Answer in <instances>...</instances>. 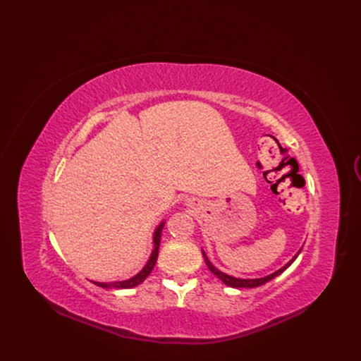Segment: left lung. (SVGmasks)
<instances>
[{"instance_id":"8db88e82","label":"left lung","mask_w":361,"mask_h":361,"mask_svg":"<svg viewBox=\"0 0 361 361\" xmlns=\"http://www.w3.org/2000/svg\"><path fill=\"white\" fill-rule=\"evenodd\" d=\"M298 253H300V252H298ZM298 253L286 264V267H282L279 271H276V272H274V274H271V275H268V276H264V278H257V279H238V278L226 275V274L218 271V269L214 267V264L209 262V259L206 257L204 253H203V257H204V262H206V267L209 268V271H211L216 278H219V279L225 283V286L233 287V288H255V287L262 286V283H264V282H268V281L274 279L275 276H278L279 274H282L283 271H286V269L290 267V264L295 260V257L298 256Z\"/></svg>"}]
</instances>
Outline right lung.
<instances>
[{"label": "right lung", "mask_w": 361, "mask_h": 361, "mask_svg": "<svg viewBox=\"0 0 361 361\" xmlns=\"http://www.w3.org/2000/svg\"><path fill=\"white\" fill-rule=\"evenodd\" d=\"M164 228V222L158 226V230L155 231V235H154V244H155V249L154 252H152L150 255V259L147 260L146 267L136 275L133 276L131 279H127V281H120V282H109V283H104V282H93L94 286L98 287H102V288H133L139 286L140 282H143L149 274L152 272V269H154L155 263H157V259H158V249H159V241H161V231Z\"/></svg>", "instance_id": "1"}]
</instances>
